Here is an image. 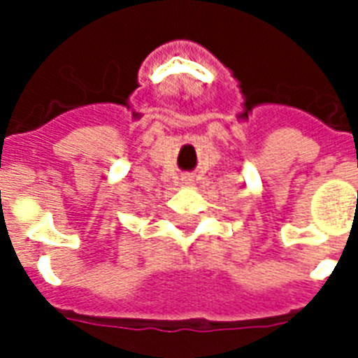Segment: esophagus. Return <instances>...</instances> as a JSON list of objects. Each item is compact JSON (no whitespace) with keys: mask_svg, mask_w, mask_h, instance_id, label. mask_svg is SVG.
<instances>
[{"mask_svg":"<svg viewBox=\"0 0 358 358\" xmlns=\"http://www.w3.org/2000/svg\"><path fill=\"white\" fill-rule=\"evenodd\" d=\"M182 184L191 185V184H193V178H191V176H184V178H182Z\"/></svg>","mask_w":358,"mask_h":358,"instance_id":"esophagus-1","label":"esophagus"}]
</instances>
